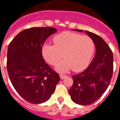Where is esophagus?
<instances>
[{
    "instance_id": "obj_1",
    "label": "esophagus",
    "mask_w": 120,
    "mask_h": 120,
    "mask_svg": "<svg viewBox=\"0 0 120 120\" xmlns=\"http://www.w3.org/2000/svg\"><path fill=\"white\" fill-rule=\"evenodd\" d=\"M60 77L61 79H64L65 77H66V75H62V74H60Z\"/></svg>"
}]
</instances>
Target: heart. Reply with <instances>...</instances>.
Returning a JSON list of instances; mask_svg holds the SVG:
<instances>
[{"label":"heart","mask_w":120,"mask_h":120,"mask_svg":"<svg viewBox=\"0 0 120 120\" xmlns=\"http://www.w3.org/2000/svg\"><path fill=\"white\" fill-rule=\"evenodd\" d=\"M53 41L54 45H43L42 54L45 60L52 66L62 57L65 58L57 65V71L64 73L72 68L80 71L88 66L94 51V43L91 37L66 31L56 35Z\"/></svg>","instance_id":"heart-1"}]
</instances>
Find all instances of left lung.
Listing matches in <instances>:
<instances>
[{"label": "left lung", "mask_w": 120, "mask_h": 120, "mask_svg": "<svg viewBox=\"0 0 120 120\" xmlns=\"http://www.w3.org/2000/svg\"><path fill=\"white\" fill-rule=\"evenodd\" d=\"M85 32L93 41L96 54L85 70L72 76L74 83L69 94L75 103L80 105H91L97 101L108 88L113 73V54L110 47L100 36Z\"/></svg>", "instance_id": "1"}]
</instances>
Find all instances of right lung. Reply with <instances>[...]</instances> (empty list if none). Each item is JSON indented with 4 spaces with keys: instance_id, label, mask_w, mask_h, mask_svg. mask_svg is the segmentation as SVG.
Instances as JSON below:
<instances>
[{
    "instance_id": "add662e5",
    "label": "right lung",
    "mask_w": 120,
    "mask_h": 120,
    "mask_svg": "<svg viewBox=\"0 0 120 120\" xmlns=\"http://www.w3.org/2000/svg\"><path fill=\"white\" fill-rule=\"evenodd\" d=\"M57 32L50 27H32L18 33L9 44L7 70L18 94L32 104L49 99L60 78L45 62L42 46L46 39Z\"/></svg>"
}]
</instances>
